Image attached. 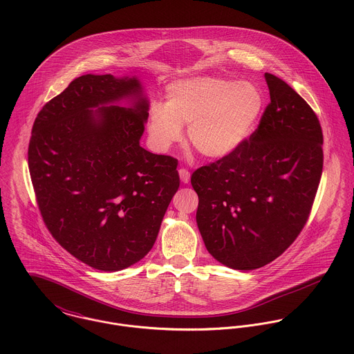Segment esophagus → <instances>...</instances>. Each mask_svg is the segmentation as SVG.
I'll use <instances>...</instances> for the list:
<instances>
[{"instance_id":"esophagus-1","label":"esophagus","mask_w":354,"mask_h":354,"mask_svg":"<svg viewBox=\"0 0 354 354\" xmlns=\"http://www.w3.org/2000/svg\"><path fill=\"white\" fill-rule=\"evenodd\" d=\"M178 174H180V178H181V181H183L184 184H188V183H189V180H191V173H189V170L181 167V169L178 170Z\"/></svg>"}]
</instances>
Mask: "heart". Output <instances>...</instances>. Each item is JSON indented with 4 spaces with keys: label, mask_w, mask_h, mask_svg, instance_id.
<instances>
[{
    "label": "heart",
    "mask_w": 354,
    "mask_h": 354,
    "mask_svg": "<svg viewBox=\"0 0 354 354\" xmlns=\"http://www.w3.org/2000/svg\"><path fill=\"white\" fill-rule=\"evenodd\" d=\"M263 98L250 83L218 77H194L167 88L166 103L152 104L149 131L153 143L166 150L188 127L189 146L207 158H222L248 138L261 111Z\"/></svg>",
    "instance_id": "heart-1"
}]
</instances>
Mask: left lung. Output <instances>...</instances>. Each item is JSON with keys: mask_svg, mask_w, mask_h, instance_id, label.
<instances>
[{"mask_svg": "<svg viewBox=\"0 0 354 354\" xmlns=\"http://www.w3.org/2000/svg\"><path fill=\"white\" fill-rule=\"evenodd\" d=\"M270 103L241 146L196 169V222L204 245L236 270L285 252L309 218L323 170L316 113L282 79L264 73Z\"/></svg>", "mask_w": 354, "mask_h": 354, "instance_id": "obj_1", "label": "left lung"}]
</instances>
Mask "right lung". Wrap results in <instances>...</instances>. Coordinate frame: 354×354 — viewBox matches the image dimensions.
<instances>
[{
    "label": "right lung",
    "instance_id": "1",
    "mask_svg": "<svg viewBox=\"0 0 354 354\" xmlns=\"http://www.w3.org/2000/svg\"><path fill=\"white\" fill-rule=\"evenodd\" d=\"M135 96L132 108L91 106ZM149 103L139 82L84 75L38 113L28 169L55 241L101 271L124 270L156 240L180 187L178 160L140 147Z\"/></svg>",
    "mask_w": 354,
    "mask_h": 354
}]
</instances>
